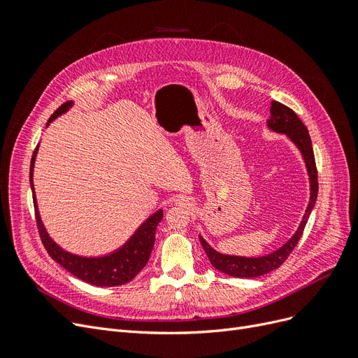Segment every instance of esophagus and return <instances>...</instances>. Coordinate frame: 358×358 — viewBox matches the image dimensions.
Masks as SVG:
<instances>
[{
  "label": "esophagus",
  "mask_w": 358,
  "mask_h": 358,
  "mask_svg": "<svg viewBox=\"0 0 358 358\" xmlns=\"http://www.w3.org/2000/svg\"><path fill=\"white\" fill-rule=\"evenodd\" d=\"M175 203H176L178 206H180V208H185V209H189V208H191V201H189V199L183 197V196H179V197L175 200Z\"/></svg>",
  "instance_id": "34e87169"
}]
</instances>
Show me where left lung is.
I'll use <instances>...</instances> for the list:
<instances>
[{
  "mask_svg": "<svg viewBox=\"0 0 358 358\" xmlns=\"http://www.w3.org/2000/svg\"><path fill=\"white\" fill-rule=\"evenodd\" d=\"M267 127L275 133L287 134V137L301 152V157L305 159V164H306L308 176H309L310 197H309L306 212L303 215L297 231L291 236V239L287 243H284L279 249H276V251L270 252L267 255L239 257V255L221 254L218 251H215V249L200 236V242L212 266L215 268H218L220 272L234 278H258L272 272V270L278 268L280 264H282L291 254L292 249H294L296 245L299 243L318 196V173L315 166V157H313V149H312V142L308 133V128L303 125L300 117L292 112L289 107L273 100L272 107H270V117L267 119Z\"/></svg>",
  "mask_w": 358,
  "mask_h": 358,
  "instance_id": "1",
  "label": "left lung"
}]
</instances>
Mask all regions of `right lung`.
Instances as JSON below:
<instances>
[{"label": "right lung", "instance_id": "add662e5", "mask_svg": "<svg viewBox=\"0 0 358 358\" xmlns=\"http://www.w3.org/2000/svg\"><path fill=\"white\" fill-rule=\"evenodd\" d=\"M71 106H73V101L64 103L59 109L49 117L48 125L53 121V119H57V116L66 113ZM37 150H38V146L36 148L34 154H32V158H31L29 183L32 189V200H34L38 233L41 237V242L45 245L46 251L52 257V259H55L58 264H61L64 268L69 270V272L76 278H79L85 280V282L96 285V287L124 285L129 282L131 279H134L140 270L146 266L150 252H152L157 225L162 220V209L157 210L154 215H150L149 218L138 227L136 233L129 237L127 243H124L121 248L116 249L115 252L109 255L80 257V255L71 254L52 241V237L48 234L45 225H43L40 218L36 192H34V183H32Z\"/></svg>", "mask_w": 358, "mask_h": 358}]
</instances>
